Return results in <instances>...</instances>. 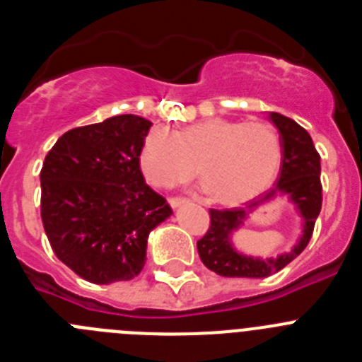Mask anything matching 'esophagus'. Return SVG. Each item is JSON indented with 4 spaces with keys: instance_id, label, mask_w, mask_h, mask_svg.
I'll return each instance as SVG.
<instances>
[{
    "instance_id": "esophagus-1",
    "label": "esophagus",
    "mask_w": 362,
    "mask_h": 362,
    "mask_svg": "<svg viewBox=\"0 0 362 362\" xmlns=\"http://www.w3.org/2000/svg\"><path fill=\"white\" fill-rule=\"evenodd\" d=\"M168 203H170L172 209H177L181 204H187L188 199H183V197H168Z\"/></svg>"
}]
</instances>
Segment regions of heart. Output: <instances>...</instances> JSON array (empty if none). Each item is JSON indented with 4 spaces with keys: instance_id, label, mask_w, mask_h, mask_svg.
<instances>
[{
    "instance_id": "heart-1",
    "label": "heart",
    "mask_w": 362,
    "mask_h": 362,
    "mask_svg": "<svg viewBox=\"0 0 362 362\" xmlns=\"http://www.w3.org/2000/svg\"><path fill=\"white\" fill-rule=\"evenodd\" d=\"M139 163L156 187L183 183L199 172L219 203L238 204L267 190L281 166V139L264 121L210 117L177 134L153 127L143 139Z\"/></svg>"
}]
</instances>
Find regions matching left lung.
I'll return each instance as SVG.
<instances>
[{"label": "left lung", "instance_id": "8db88e82", "mask_svg": "<svg viewBox=\"0 0 362 362\" xmlns=\"http://www.w3.org/2000/svg\"><path fill=\"white\" fill-rule=\"evenodd\" d=\"M270 121L279 130L281 170L274 187L257 199L250 201L246 209H210V228L197 241V252L206 268L223 277H268L283 270L305 250L312 238L315 219L321 212V156L313 146L312 137L300 124L290 117L270 112ZM277 195H288L303 217V235L292 251L277 258H250L233 248L229 238L247 216V212L261 204L269 202Z\"/></svg>", "mask_w": 362, "mask_h": 362}]
</instances>
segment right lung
Listing matches in <instances>:
<instances>
[{
    "label": "right lung",
    "instance_id": "add662e5",
    "mask_svg": "<svg viewBox=\"0 0 362 362\" xmlns=\"http://www.w3.org/2000/svg\"><path fill=\"white\" fill-rule=\"evenodd\" d=\"M148 119L134 114L63 134L41 168V221L57 259L94 284L143 270L146 239L172 209L145 183Z\"/></svg>",
    "mask_w": 362,
    "mask_h": 362
}]
</instances>
